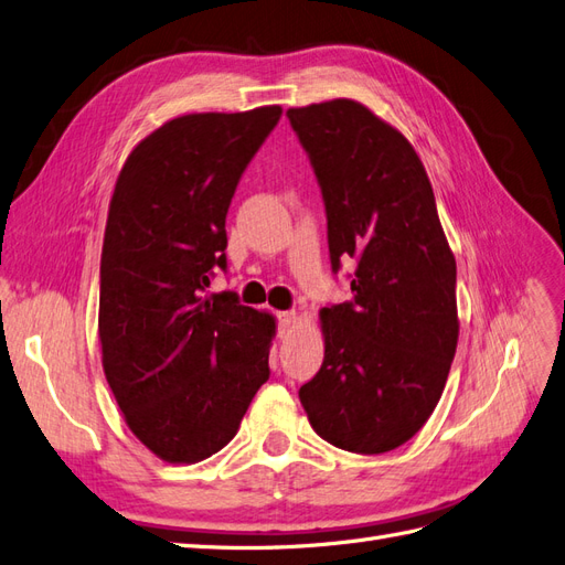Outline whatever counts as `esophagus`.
Instances as JSON below:
<instances>
[{
  "label": "esophagus",
  "instance_id": "obj_1",
  "mask_svg": "<svg viewBox=\"0 0 565 565\" xmlns=\"http://www.w3.org/2000/svg\"><path fill=\"white\" fill-rule=\"evenodd\" d=\"M299 322V316L295 313V310H287V313H280L278 316V327H280V334H289L291 329H295V324Z\"/></svg>",
  "mask_w": 565,
  "mask_h": 565
}]
</instances>
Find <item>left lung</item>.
Segmentation results:
<instances>
[{
	"label": "left lung",
	"instance_id": "8db88e82",
	"mask_svg": "<svg viewBox=\"0 0 565 565\" xmlns=\"http://www.w3.org/2000/svg\"><path fill=\"white\" fill-rule=\"evenodd\" d=\"M327 210L332 268L355 259L353 301L320 310L324 360L299 399L310 427L385 454L433 416L458 345L456 257L416 149L366 105L289 107Z\"/></svg>",
	"mask_w": 565,
	"mask_h": 565
}]
</instances>
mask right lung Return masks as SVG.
I'll list each match as a JSON object with an SVG mask.
<instances>
[{
	"instance_id": "1",
	"label": "right lung",
	"mask_w": 565,
	"mask_h": 565,
	"mask_svg": "<svg viewBox=\"0 0 565 565\" xmlns=\"http://www.w3.org/2000/svg\"><path fill=\"white\" fill-rule=\"evenodd\" d=\"M282 107L182 114L135 145L116 178L100 259L97 339L126 425L170 465L236 437L268 379L276 318L207 295L226 268V212Z\"/></svg>"
}]
</instances>
